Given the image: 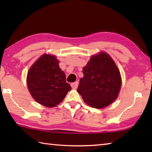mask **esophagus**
Masks as SVG:
<instances>
[{"instance_id":"34e87169","label":"esophagus","mask_w":152,"mask_h":152,"mask_svg":"<svg viewBox=\"0 0 152 152\" xmlns=\"http://www.w3.org/2000/svg\"><path fill=\"white\" fill-rule=\"evenodd\" d=\"M78 82H76L74 83H71V87H72V89H77V88H78Z\"/></svg>"}]
</instances>
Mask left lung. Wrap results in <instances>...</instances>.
Returning <instances> with one entry per match:
<instances>
[{"instance_id": "8db88e82", "label": "left lung", "mask_w": 152, "mask_h": 152, "mask_svg": "<svg viewBox=\"0 0 152 152\" xmlns=\"http://www.w3.org/2000/svg\"><path fill=\"white\" fill-rule=\"evenodd\" d=\"M83 74L77 91L88 105L102 108L117 99L121 86V75L108 54L101 52L93 56L83 68Z\"/></svg>"}]
</instances>
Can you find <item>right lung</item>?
I'll return each instance as SVG.
<instances>
[{
  "label": "right lung",
  "instance_id": "obj_1",
  "mask_svg": "<svg viewBox=\"0 0 152 152\" xmlns=\"http://www.w3.org/2000/svg\"><path fill=\"white\" fill-rule=\"evenodd\" d=\"M27 87L37 102L51 108L59 104L71 87L66 82V76L59 66L56 56L44 54L28 70Z\"/></svg>",
  "mask_w": 152,
  "mask_h": 152
}]
</instances>
